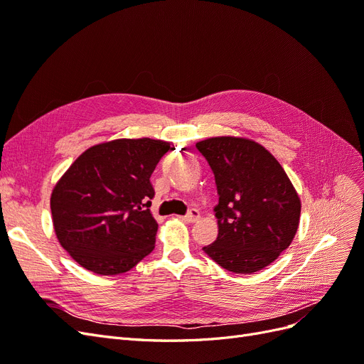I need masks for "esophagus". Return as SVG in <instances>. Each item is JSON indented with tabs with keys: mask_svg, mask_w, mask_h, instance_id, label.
<instances>
[{
	"mask_svg": "<svg viewBox=\"0 0 364 364\" xmlns=\"http://www.w3.org/2000/svg\"><path fill=\"white\" fill-rule=\"evenodd\" d=\"M199 217H200V213L197 211V209H190L188 214L183 215V217H181V218L183 220V222L194 223V222H197V220H199Z\"/></svg>",
	"mask_w": 364,
	"mask_h": 364,
	"instance_id": "obj_1",
	"label": "esophagus"
}]
</instances>
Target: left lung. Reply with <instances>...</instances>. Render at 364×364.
I'll list each match as a JSON object with an SVG mask.
<instances>
[{
	"label": "left lung",
	"instance_id": "1",
	"mask_svg": "<svg viewBox=\"0 0 364 364\" xmlns=\"http://www.w3.org/2000/svg\"><path fill=\"white\" fill-rule=\"evenodd\" d=\"M196 147L211 167L218 193V237L205 253L234 273L269 266L299 226L301 200L287 173L270 151L246 138H208Z\"/></svg>",
	"mask_w": 364,
	"mask_h": 364
}]
</instances>
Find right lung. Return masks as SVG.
<instances>
[{"mask_svg":"<svg viewBox=\"0 0 364 364\" xmlns=\"http://www.w3.org/2000/svg\"><path fill=\"white\" fill-rule=\"evenodd\" d=\"M170 150L161 139H115L83 151L51 193L54 232L74 261L119 274L155 249L150 176Z\"/></svg>","mask_w":364,"mask_h":364,"instance_id":"right-lung-1","label":"right lung"}]
</instances>
